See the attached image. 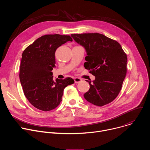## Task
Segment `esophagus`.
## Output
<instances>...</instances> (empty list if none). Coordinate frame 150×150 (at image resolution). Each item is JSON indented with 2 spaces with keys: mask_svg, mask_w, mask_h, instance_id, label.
Returning <instances> with one entry per match:
<instances>
[{
  "mask_svg": "<svg viewBox=\"0 0 150 150\" xmlns=\"http://www.w3.org/2000/svg\"><path fill=\"white\" fill-rule=\"evenodd\" d=\"M74 81H75V83H79V82H80L82 81V79H81V78H78V77L74 78Z\"/></svg>",
  "mask_w": 150,
  "mask_h": 150,
  "instance_id": "1",
  "label": "esophagus"
}]
</instances>
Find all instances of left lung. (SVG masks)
<instances>
[{
    "label": "left lung",
    "instance_id": "obj_1",
    "mask_svg": "<svg viewBox=\"0 0 150 150\" xmlns=\"http://www.w3.org/2000/svg\"><path fill=\"white\" fill-rule=\"evenodd\" d=\"M71 37L87 53L83 66L96 78L91 82L85 99L103 106L113 101L121 90L126 74L127 56L115 40L99 33L74 34Z\"/></svg>",
    "mask_w": 150,
    "mask_h": 150
}]
</instances>
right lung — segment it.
<instances>
[{
	"mask_svg": "<svg viewBox=\"0 0 150 150\" xmlns=\"http://www.w3.org/2000/svg\"><path fill=\"white\" fill-rule=\"evenodd\" d=\"M72 41L69 35L48 34L37 38L23 52L19 69V79L24 93L35 108L52 110L62 101L63 90L74 83L71 78L53 80L52 71L55 68V52Z\"/></svg>",
	"mask_w": 150,
	"mask_h": 150,
	"instance_id": "right-lung-1",
	"label": "right lung"
}]
</instances>
